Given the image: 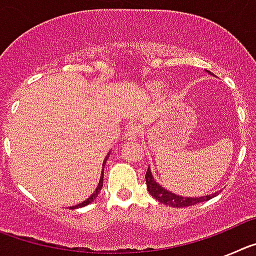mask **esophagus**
Here are the masks:
<instances>
[{
  "instance_id": "34e87169",
  "label": "esophagus",
  "mask_w": 256,
  "mask_h": 256,
  "mask_svg": "<svg viewBox=\"0 0 256 256\" xmlns=\"http://www.w3.org/2000/svg\"><path fill=\"white\" fill-rule=\"evenodd\" d=\"M141 136V126L138 124H133L126 130V138L128 140H137Z\"/></svg>"
}]
</instances>
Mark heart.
<instances>
[{"mask_svg": "<svg viewBox=\"0 0 256 256\" xmlns=\"http://www.w3.org/2000/svg\"><path fill=\"white\" fill-rule=\"evenodd\" d=\"M162 90V84L160 83H152L151 86H148V91L152 92V94H159Z\"/></svg>", "mask_w": 256, "mask_h": 256, "instance_id": "1", "label": "heart"}]
</instances>
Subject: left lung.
Wrapping results in <instances>:
<instances>
[{"mask_svg":"<svg viewBox=\"0 0 256 256\" xmlns=\"http://www.w3.org/2000/svg\"><path fill=\"white\" fill-rule=\"evenodd\" d=\"M208 73H210V72H208ZM212 76H214V74H212ZM144 178H146V184H148V192H150V195L154 196L158 201H160L162 204L169 205V206H174V208L191 206V205L200 204V202H204V201L210 200V198L216 196V194L208 195V196H202V198H184V196L176 195V194H173V192L168 191L166 188L162 187V184H159V183L154 180V176L152 173H151L150 166H148V172H146ZM216 194H218V192H216Z\"/></svg>","mask_w":256,"mask_h":256,"instance_id":"8db88e82","label":"left lung"}]
</instances>
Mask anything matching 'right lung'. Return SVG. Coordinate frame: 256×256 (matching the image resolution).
<instances>
[{
  "instance_id": "add662e5",
  "label": "right lung",
  "mask_w": 256,
  "mask_h": 256,
  "mask_svg": "<svg viewBox=\"0 0 256 256\" xmlns=\"http://www.w3.org/2000/svg\"><path fill=\"white\" fill-rule=\"evenodd\" d=\"M106 160H108V156H106V159L104 160L102 166H105ZM102 186H104V168H102V176H101V177H100V182H98V184H97L96 191H94V194H92V195L87 198V200H84V201H83V202H80V204L76 205V206H70V209H78V208H83V206H86V205L91 204L92 201L96 200V198H97V196H98V194H100V191H101V188H102Z\"/></svg>"
}]
</instances>
